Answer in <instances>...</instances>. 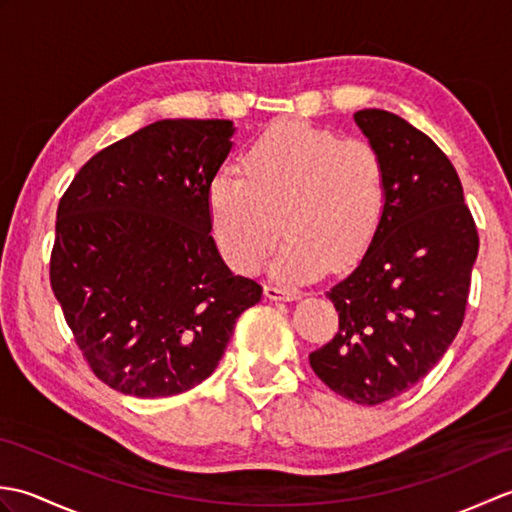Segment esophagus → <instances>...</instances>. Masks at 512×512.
<instances>
[{"instance_id": "obj_1", "label": "esophagus", "mask_w": 512, "mask_h": 512, "mask_svg": "<svg viewBox=\"0 0 512 512\" xmlns=\"http://www.w3.org/2000/svg\"><path fill=\"white\" fill-rule=\"evenodd\" d=\"M264 295L273 301H297L301 295L297 290H290L284 286H275V284H266L264 286Z\"/></svg>"}]
</instances>
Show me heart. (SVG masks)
<instances>
[{"mask_svg": "<svg viewBox=\"0 0 512 512\" xmlns=\"http://www.w3.org/2000/svg\"><path fill=\"white\" fill-rule=\"evenodd\" d=\"M244 175L220 169L206 195L217 248L239 273L259 268L281 224L290 239L273 264L277 277L310 281L328 264L350 268L372 244L385 211L378 149L295 118L275 123L248 147Z\"/></svg>", "mask_w": 512, "mask_h": 512, "instance_id": "obj_1", "label": "heart"}]
</instances>
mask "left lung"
Returning a JSON list of instances; mask_svg holds the SVG:
<instances>
[{
	"instance_id": "1",
	"label": "left lung",
	"mask_w": 512,
	"mask_h": 512,
	"mask_svg": "<svg viewBox=\"0 0 512 512\" xmlns=\"http://www.w3.org/2000/svg\"><path fill=\"white\" fill-rule=\"evenodd\" d=\"M385 165V211L356 268L330 288L339 332L310 365L358 405H380L427 376L462 328L475 222L451 160L385 110L354 114Z\"/></svg>"
}]
</instances>
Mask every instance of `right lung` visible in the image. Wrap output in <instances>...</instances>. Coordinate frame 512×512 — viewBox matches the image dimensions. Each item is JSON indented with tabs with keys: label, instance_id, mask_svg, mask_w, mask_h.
<instances>
[{
	"label": "right lung",
	"instance_id": "add662e5",
	"mask_svg": "<svg viewBox=\"0 0 512 512\" xmlns=\"http://www.w3.org/2000/svg\"><path fill=\"white\" fill-rule=\"evenodd\" d=\"M233 136V121H156L92 156L59 202L52 292L94 374L121 394L200 385L262 301L211 237L206 195Z\"/></svg>",
	"mask_w": 512,
	"mask_h": 512
}]
</instances>
